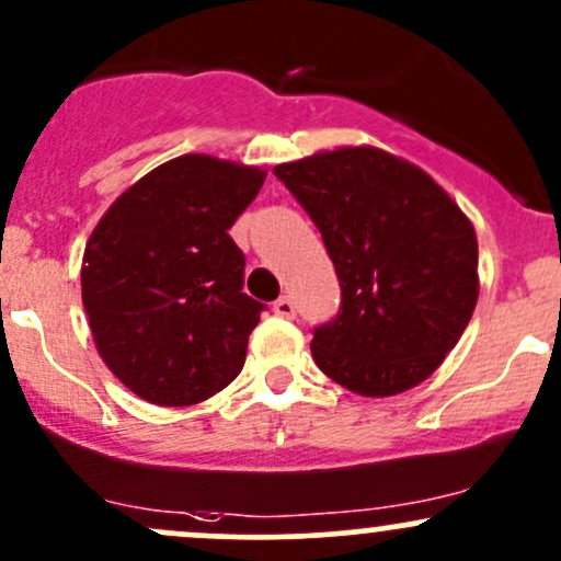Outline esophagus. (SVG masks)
<instances>
[{
    "instance_id": "1",
    "label": "esophagus",
    "mask_w": 561,
    "mask_h": 561,
    "mask_svg": "<svg viewBox=\"0 0 561 561\" xmlns=\"http://www.w3.org/2000/svg\"><path fill=\"white\" fill-rule=\"evenodd\" d=\"M273 310H275V316H280V318H294V316H297V305L291 302V297H280L278 302L273 305Z\"/></svg>"
}]
</instances>
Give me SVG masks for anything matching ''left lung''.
<instances>
[{"label": "left lung", "instance_id": "obj_1", "mask_svg": "<svg viewBox=\"0 0 561 561\" xmlns=\"http://www.w3.org/2000/svg\"><path fill=\"white\" fill-rule=\"evenodd\" d=\"M334 262L342 307L316 329L323 375L369 399L403 393L442 366L479 299L471 219L414 162L340 147L275 165Z\"/></svg>", "mask_w": 561, "mask_h": 561}]
</instances>
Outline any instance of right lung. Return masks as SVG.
I'll return each mask as SVG.
<instances>
[{
  "mask_svg": "<svg viewBox=\"0 0 561 561\" xmlns=\"http://www.w3.org/2000/svg\"><path fill=\"white\" fill-rule=\"evenodd\" d=\"M267 171L182 154L141 176L101 216L82 256L95 351L138 399L190 407L245 364L262 302L243 294L230 227Z\"/></svg>",
  "mask_w": 561,
  "mask_h": 561,
  "instance_id": "1",
  "label": "right lung"
}]
</instances>
